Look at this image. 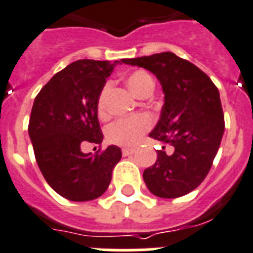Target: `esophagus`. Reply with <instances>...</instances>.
I'll return each mask as SVG.
<instances>
[{
	"instance_id": "esophagus-1",
	"label": "esophagus",
	"mask_w": 253,
	"mask_h": 253,
	"mask_svg": "<svg viewBox=\"0 0 253 253\" xmlns=\"http://www.w3.org/2000/svg\"><path fill=\"white\" fill-rule=\"evenodd\" d=\"M136 151L135 148H124L122 149V154H124L125 157L126 155H131V154H133Z\"/></svg>"
}]
</instances>
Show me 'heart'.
<instances>
[{
	"mask_svg": "<svg viewBox=\"0 0 253 253\" xmlns=\"http://www.w3.org/2000/svg\"><path fill=\"white\" fill-rule=\"evenodd\" d=\"M126 84L131 93L139 98L145 91H153L154 81L148 72L137 70L133 71L126 78ZM111 85L107 84L102 89L98 98V112L99 114L105 113V104H107V95L109 93ZM151 121L148 116L139 114L132 117H125L117 120L114 124L108 127L107 135L109 141L125 146H132L141 140L144 133L150 128Z\"/></svg>",
	"mask_w": 253,
	"mask_h": 253,
	"instance_id": "obj_1",
	"label": "heart"
}]
</instances>
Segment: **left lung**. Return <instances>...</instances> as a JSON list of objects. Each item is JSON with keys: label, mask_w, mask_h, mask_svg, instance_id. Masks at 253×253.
Listing matches in <instances>:
<instances>
[{"label": "left lung", "mask_w": 253, "mask_h": 253, "mask_svg": "<svg viewBox=\"0 0 253 253\" xmlns=\"http://www.w3.org/2000/svg\"><path fill=\"white\" fill-rule=\"evenodd\" d=\"M121 61L155 75L164 94L160 118L149 133L164 146L144 170L145 184L163 199L187 195L205 179L220 146L224 114L218 87L205 72L172 52Z\"/></svg>", "instance_id": "8db88e82"}]
</instances>
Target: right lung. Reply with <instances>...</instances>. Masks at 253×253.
<instances>
[{
  "label": "right lung",
  "instance_id": "obj_1",
  "mask_svg": "<svg viewBox=\"0 0 253 253\" xmlns=\"http://www.w3.org/2000/svg\"><path fill=\"white\" fill-rule=\"evenodd\" d=\"M120 61L79 60L42 87L32 108L29 137L42 174L70 201H90L107 191L122 158L116 145L103 153H83L86 142L100 145L98 98Z\"/></svg>",
  "mask_w": 253,
  "mask_h": 253
}]
</instances>
